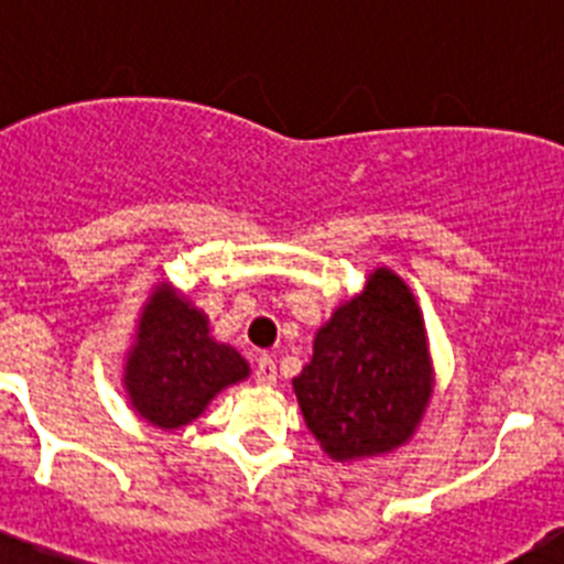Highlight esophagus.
Returning a JSON list of instances; mask_svg holds the SVG:
<instances>
[{"label": "esophagus", "instance_id": "esophagus-1", "mask_svg": "<svg viewBox=\"0 0 564 564\" xmlns=\"http://www.w3.org/2000/svg\"><path fill=\"white\" fill-rule=\"evenodd\" d=\"M253 378H257V383H262V387H271V383H276V364H273L271 356L259 358L257 370H253Z\"/></svg>", "mask_w": 564, "mask_h": 564}]
</instances>
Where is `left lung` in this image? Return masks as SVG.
I'll return each mask as SVG.
<instances>
[{
  "instance_id": "8db88e82",
  "label": "left lung",
  "mask_w": 564,
  "mask_h": 564,
  "mask_svg": "<svg viewBox=\"0 0 564 564\" xmlns=\"http://www.w3.org/2000/svg\"><path fill=\"white\" fill-rule=\"evenodd\" d=\"M432 381L421 307L398 273L378 268L318 327L293 392L322 449L347 463L410 441L430 406Z\"/></svg>"
}]
</instances>
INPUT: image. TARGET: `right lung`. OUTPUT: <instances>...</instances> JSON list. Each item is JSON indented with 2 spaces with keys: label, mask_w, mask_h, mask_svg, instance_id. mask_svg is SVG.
I'll return each mask as SVG.
<instances>
[{
  "label": "right lung",
  "mask_w": 564,
  "mask_h": 564,
  "mask_svg": "<svg viewBox=\"0 0 564 564\" xmlns=\"http://www.w3.org/2000/svg\"><path fill=\"white\" fill-rule=\"evenodd\" d=\"M248 372L231 344L214 341L206 313L169 282L154 285L123 367L127 398L143 421L161 430L186 426Z\"/></svg>",
  "instance_id": "1"
}]
</instances>
